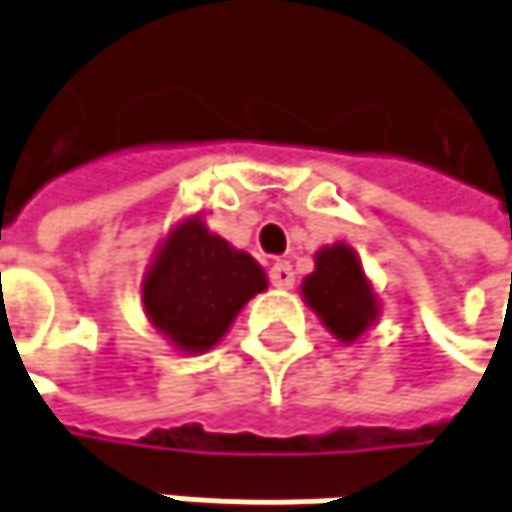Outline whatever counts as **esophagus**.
<instances>
[{"instance_id":"1","label":"esophagus","mask_w":512,"mask_h":512,"mask_svg":"<svg viewBox=\"0 0 512 512\" xmlns=\"http://www.w3.org/2000/svg\"><path fill=\"white\" fill-rule=\"evenodd\" d=\"M269 281H272V286H278V289H289V286L295 284V272H292V266L286 260H278L269 269Z\"/></svg>"}]
</instances>
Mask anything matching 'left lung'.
Instances as JSON below:
<instances>
[{"instance_id": "8db88e82", "label": "left lung", "mask_w": 512, "mask_h": 512, "mask_svg": "<svg viewBox=\"0 0 512 512\" xmlns=\"http://www.w3.org/2000/svg\"><path fill=\"white\" fill-rule=\"evenodd\" d=\"M301 289L307 304L327 324V330L342 342L359 339L376 318L374 289L353 249L345 243L318 252L316 272L304 281Z\"/></svg>"}]
</instances>
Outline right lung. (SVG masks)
I'll list each match as a JSON object with an SVG mask.
<instances>
[{
    "label": "right lung",
    "instance_id": "1",
    "mask_svg": "<svg viewBox=\"0 0 512 512\" xmlns=\"http://www.w3.org/2000/svg\"><path fill=\"white\" fill-rule=\"evenodd\" d=\"M263 289L266 275L255 257L231 249L205 223L188 220L159 249L141 298L150 321L173 345L202 353L223 339L243 304Z\"/></svg>",
    "mask_w": 512,
    "mask_h": 512
}]
</instances>
